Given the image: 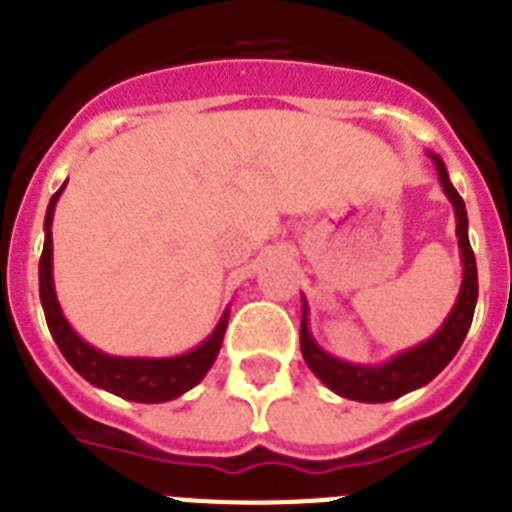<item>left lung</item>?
I'll return each instance as SVG.
<instances>
[{
    "mask_svg": "<svg viewBox=\"0 0 512 512\" xmlns=\"http://www.w3.org/2000/svg\"><path fill=\"white\" fill-rule=\"evenodd\" d=\"M428 158L433 161L438 171V182H441L443 194L449 197L456 217V238H459L461 253V287L456 295L454 307L441 323V328L431 338H425L418 346L400 351L390 356L382 364H351L338 356L328 354L310 330V307H307L305 295H302V323H300V348L302 359L310 366V372L328 387L330 392L356 402H390L397 397L408 395V392L420 390L425 384L436 379L446 369L451 359L456 356L459 346L467 338V330L472 325L474 307H477V261H474L472 246H469V220L467 207L459 192L454 189L449 179L446 164L441 156L428 151Z\"/></svg>",
    "mask_w": 512,
    "mask_h": 512,
    "instance_id": "1",
    "label": "left lung"
}]
</instances>
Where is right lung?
Instances as JSON below:
<instances>
[{"label":"right lung","instance_id":"obj_1","mask_svg":"<svg viewBox=\"0 0 512 512\" xmlns=\"http://www.w3.org/2000/svg\"><path fill=\"white\" fill-rule=\"evenodd\" d=\"M66 184H69V179L53 194L51 202H48V210H45V241L38 266L40 305H43L45 323H48L53 341L58 343L66 361L89 384L104 392H112L122 400L156 405V402H169L182 397L184 392L197 387L205 379V374L210 372V366L215 364L220 346H223L225 328H228L230 307H225L212 333L200 346L176 356H115L104 354L97 346L84 341L63 315L61 302L56 297V284H53V212H56V202L63 189H66Z\"/></svg>","mask_w":512,"mask_h":512}]
</instances>
